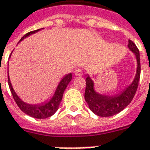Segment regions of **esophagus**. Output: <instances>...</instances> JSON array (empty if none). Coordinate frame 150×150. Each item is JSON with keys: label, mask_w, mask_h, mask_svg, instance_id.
Segmentation results:
<instances>
[{"label": "esophagus", "mask_w": 150, "mask_h": 150, "mask_svg": "<svg viewBox=\"0 0 150 150\" xmlns=\"http://www.w3.org/2000/svg\"><path fill=\"white\" fill-rule=\"evenodd\" d=\"M74 73H75V75L76 76H81V75H83V71H82V70H80V69H76Z\"/></svg>", "instance_id": "esophagus-1"}]
</instances>
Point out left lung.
Instances as JSON below:
<instances>
[{"label":"left lung","instance_id":"1","mask_svg":"<svg viewBox=\"0 0 150 150\" xmlns=\"http://www.w3.org/2000/svg\"><path fill=\"white\" fill-rule=\"evenodd\" d=\"M128 47L135 53L137 59V71L135 79L130 86L122 92V93L116 96H106L97 93L93 89V82L92 79L87 76L86 88L84 92V98L88 103L89 109L94 114L99 117H111L119 113L121 111L127 107L135 96L138 84H139V77H140V59H139V52L138 47L131 40L129 39Z\"/></svg>","mask_w":150,"mask_h":150}]
</instances>
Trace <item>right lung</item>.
<instances>
[{"instance_id":"1","label":"right lung","mask_w":150,"mask_h":150,"mask_svg":"<svg viewBox=\"0 0 150 150\" xmlns=\"http://www.w3.org/2000/svg\"><path fill=\"white\" fill-rule=\"evenodd\" d=\"M40 29H37V30H34V31L28 32V33H26L20 39V41L23 40L26 37L29 36L30 34L39 31ZM71 79H72V75H71V73H70V74L66 75L61 80V82L58 84L56 92L54 93V96L52 97V98L48 103L39 105H30L24 103L23 101L19 98V97L17 96V94L15 93L14 89L12 88V85H11V81H10V78H9V74H8V83H9V87H10L11 92L12 93V96L14 98V100L15 101L16 104L18 105V107L20 108V110L22 112H24V113H26L28 116L32 117L38 118V119H44V118L49 117L51 116H52L57 111L58 108H59V105H60L61 102H62L64 91H65L67 86L68 85V83H70Z\"/></svg>"}]
</instances>
